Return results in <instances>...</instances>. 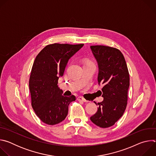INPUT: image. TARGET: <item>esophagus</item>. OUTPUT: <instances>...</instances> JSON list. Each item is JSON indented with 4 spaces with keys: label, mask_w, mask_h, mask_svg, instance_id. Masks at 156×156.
Listing matches in <instances>:
<instances>
[{
    "label": "esophagus",
    "mask_w": 156,
    "mask_h": 156,
    "mask_svg": "<svg viewBox=\"0 0 156 156\" xmlns=\"http://www.w3.org/2000/svg\"><path fill=\"white\" fill-rule=\"evenodd\" d=\"M77 100L79 101H83V102H87V100H86L84 98H83V97H81V96L78 97V98H77Z\"/></svg>",
    "instance_id": "esophagus-1"
}]
</instances>
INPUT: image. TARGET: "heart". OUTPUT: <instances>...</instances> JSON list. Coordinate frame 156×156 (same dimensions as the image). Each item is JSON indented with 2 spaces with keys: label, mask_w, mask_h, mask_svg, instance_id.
<instances>
[{
  "label": "heart",
  "mask_w": 156,
  "mask_h": 156,
  "mask_svg": "<svg viewBox=\"0 0 156 156\" xmlns=\"http://www.w3.org/2000/svg\"><path fill=\"white\" fill-rule=\"evenodd\" d=\"M86 63H93L91 62H86L84 64H86Z\"/></svg>",
  "instance_id": "b5f03b06"
}]
</instances>
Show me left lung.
<instances>
[{
    "label": "left lung",
    "instance_id": "1",
    "mask_svg": "<svg viewBox=\"0 0 156 156\" xmlns=\"http://www.w3.org/2000/svg\"><path fill=\"white\" fill-rule=\"evenodd\" d=\"M90 48L98 63V80L99 84L103 85L99 91L104 98L90 119L101 128H108L121 118L126 109L129 86L128 70L124 56L119 49L105 46Z\"/></svg>",
    "mask_w": 156,
    "mask_h": 156
}]
</instances>
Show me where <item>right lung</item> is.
Segmentation results:
<instances>
[{"instance_id": "right-lung-1", "label": "right lung", "mask_w": 156, "mask_h": 156, "mask_svg": "<svg viewBox=\"0 0 156 156\" xmlns=\"http://www.w3.org/2000/svg\"><path fill=\"white\" fill-rule=\"evenodd\" d=\"M83 45L54 43L46 46L36 56L29 87L32 107L42 122L54 125L62 122L68 114L69 105L76 100L73 95L63 96L57 84L69 60Z\"/></svg>"}]
</instances>
